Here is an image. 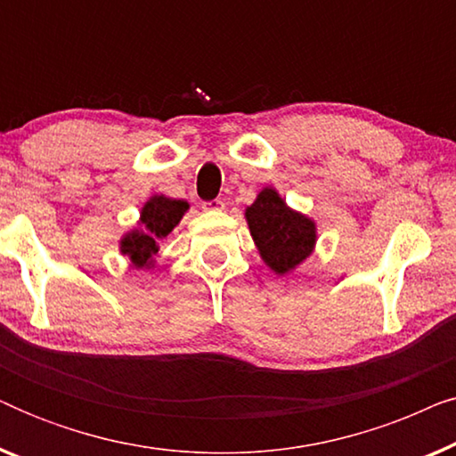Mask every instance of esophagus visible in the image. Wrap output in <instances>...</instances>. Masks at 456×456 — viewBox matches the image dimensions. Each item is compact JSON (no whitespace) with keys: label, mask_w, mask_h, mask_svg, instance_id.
Instances as JSON below:
<instances>
[{"label":"esophagus","mask_w":456,"mask_h":456,"mask_svg":"<svg viewBox=\"0 0 456 456\" xmlns=\"http://www.w3.org/2000/svg\"><path fill=\"white\" fill-rule=\"evenodd\" d=\"M203 209H224V199H214V201H205Z\"/></svg>","instance_id":"1"}]
</instances>
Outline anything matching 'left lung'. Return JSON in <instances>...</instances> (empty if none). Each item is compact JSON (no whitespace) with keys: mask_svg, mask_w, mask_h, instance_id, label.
<instances>
[{"mask_svg":"<svg viewBox=\"0 0 456 456\" xmlns=\"http://www.w3.org/2000/svg\"><path fill=\"white\" fill-rule=\"evenodd\" d=\"M245 216L261 259L280 276L295 270L314 251L315 224L292 211L273 189L261 191Z\"/></svg>","mask_w":456,"mask_h":456,"instance_id":"1","label":"left lung"}]
</instances>
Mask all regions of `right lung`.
I'll list each match as a JSON object with an SVG mask.
<instances>
[{
	"mask_svg": "<svg viewBox=\"0 0 456 456\" xmlns=\"http://www.w3.org/2000/svg\"><path fill=\"white\" fill-rule=\"evenodd\" d=\"M186 209L189 203L183 199L164 195L149 199L141 211V228L128 232L120 240L122 255H128L134 267H151L153 257L159 251L158 242L172 232Z\"/></svg>",
	"mask_w": 456,
	"mask_h": 456,
	"instance_id": "add662e5",
	"label": "right lung"
}]
</instances>
